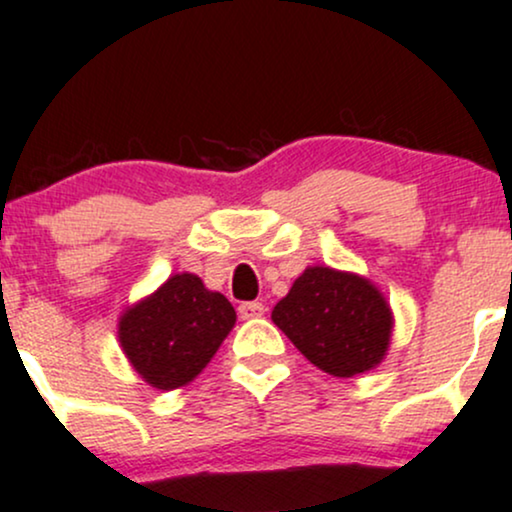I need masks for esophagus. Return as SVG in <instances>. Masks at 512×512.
<instances>
[{"label":"esophagus","instance_id":"1","mask_svg":"<svg viewBox=\"0 0 512 512\" xmlns=\"http://www.w3.org/2000/svg\"><path fill=\"white\" fill-rule=\"evenodd\" d=\"M264 313H267V308H264V303H260V301H250V303L238 305V315L243 317V320H255V317H262Z\"/></svg>","mask_w":512,"mask_h":512}]
</instances>
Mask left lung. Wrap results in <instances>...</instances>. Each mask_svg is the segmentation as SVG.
<instances>
[{"instance_id":"left-lung-1","label":"left lung","mask_w":512,"mask_h":512,"mask_svg":"<svg viewBox=\"0 0 512 512\" xmlns=\"http://www.w3.org/2000/svg\"><path fill=\"white\" fill-rule=\"evenodd\" d=\"M274 325L334 378H354L385 361L395 315L383 291L356 272L315 264L274 305Z\"/></svg>"}]
</instances>
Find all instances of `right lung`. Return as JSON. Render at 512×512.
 Returning a JSON list of instances; mask_svg holds the SVG:
<instances>
[{
	"mask_svg": "<svg viewBox=\"0 0 512 512\" xmlns=\"http://www.w3.org/2000/svg\"><path fill=\"white\" fill-rule=\"evenodd\" d=\"M236 325V310L197 274L168 276L117 320V342L146 385L170 392L197 378Z\"/></svg>",
	"mask_w": 512,
	"mask_h": 512,
	"instance_id": "1",
	"label": "right lung"
}]
</instances>
